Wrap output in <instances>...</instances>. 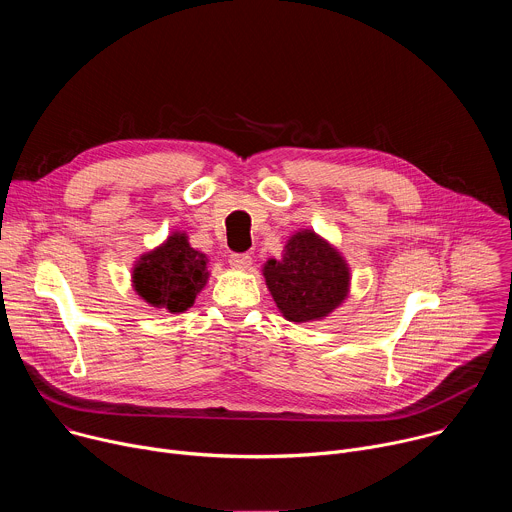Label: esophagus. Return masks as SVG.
Segmentation results:
<instances>
[{
  "instance_id": "34e87169",
  "label": "esophagus",
  "mask_w": 512,
  "mask_h": 512,
  "mask_svg": "<svg viewBox=\"0 0 512 512\" xmlns=\"http://www.w3.org/2000/svg\"><path fill=\"white\" fill-rule=\"evenodd\" d=\"M251 255H247V253H235V255H231L229 257V265L233 267V269H249L251 267Z\"/></svg>"
}]
</instances>
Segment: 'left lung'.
Here are the masks:
<instances>
[{"mask_svg": "<svg viewBox=\"0 0 512 512\" xmlns=\"http://www.w3.org/2000/svg\"><path fill=\"white\" fill-rule=\"evenodd\" d=\"M263 277L281 316L296 324L324 320L350 291L346 259L310 229L287 239L281 259H267Z\"/></svg>", "mask_w": 512, "mask_h": 512, "instance_id": "1", "label": "left lung"}]
</instances>
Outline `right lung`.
Listing matches in <instances>:
<instances>
[{
    "label": "right lung",
    "instance_id": "obj_1",
    "mask_svg": "<svg viewBox=\"0 0 512 512\" xmlns=\"http://www.w3.org/2000/svg\"><path fill=\"white\" fill-rule=\"evenodd\" d=\"M208 257L190 247L186 233H172L160 247L143 253L131 271L135 294L152 308L180 314L192 308L208 281Z\"/></svg>",
    "mask_w": 512,
    "mask_h": 512
}]
</instances>
